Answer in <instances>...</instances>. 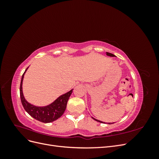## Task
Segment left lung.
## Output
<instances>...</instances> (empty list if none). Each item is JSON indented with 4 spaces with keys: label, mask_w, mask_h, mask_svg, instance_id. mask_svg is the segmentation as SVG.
<instances>
[{
    "label": "left lung",
    "mask_w": 159,
    "mask_h": 159,
    "mask_svg": "<svg viewBox=\"0 0 159 159\" xmlns=\"http://www.w3.org/2000/svg\"><path fill=\"white\" fill-rule=\"evenodd\" d=\"M106 54L107 55V56H111V57H115V56L114 55V54H111V53H109V52H106ZM94 120H95V121H98V122H99V123H105V122H103V121H99V120H98V119H94L93 117H92ZM108 124H112L111 123H107Z\"/></svg>",
    "instance_id": "8db88e82"
}]
</instances>
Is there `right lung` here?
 I'll return each mask as SVG.
<instances>
[{
  "label": "right lung",
  "instance_id": "right-lung-1",
  "mask_svg": "<svg viewBox=\"0 0 159 159\" xmlns=\"http://www.w3.org/2000/svg\"><path fill=\"white\" fill-rule=\"evenodd\" d=\"M28 68L23 74L20 86V95L21 102L26 111L31 117L42 123H51L56 121L64 114L66 109L67 103L73 91V89L66 93L61 95L54 102L44 107H37L28 103L25 99L22 93V81Z\"/></svg>",
  "mask_w": 159,
  "mask_h": 159
}]
</instances>
